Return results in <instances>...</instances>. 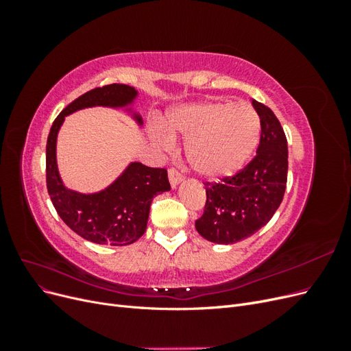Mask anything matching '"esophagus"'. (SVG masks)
<instances>
[{"label":"esophagus","mask_w":351,"mask_h":351,"mask_svg":"<svg viewBox=\"0 0 351 351\" xmlns=\"http://www.w3.org/2000/svg\"><path fill=\"white\" fill-rule=\"evenodd\" d=\"M168 178H169V183H171L173 189H176L180 183L183 182L182 174H180L176 168H169L168 169Z\"/></svg>","instance_id":"1"}]
</instances>
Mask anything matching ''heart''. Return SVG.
<instances>
[{"label":"heart","mask_w":351,"mask_h":351,"mask_svg":"<svg viewBox=\"0 0 351 351\" xmlns=\"http://www.w3.org/2000/svg\"><path fill=\"white\" fill-rule=\"evenodd\" d=\"M167 129L156 130V139L171 145L173 136L186 142L187 161L210 182L237 174L256 151L261 120L249 104L205 101L184 105L168 114Z\"/></svg>","instance_id":"obj_1"}]
</instances>
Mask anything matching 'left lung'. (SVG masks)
<instances>
[{
    "instance_id": "left-lung-1",
    "label": "left lung",
    "mask_w": 351,
    "mask_h": 351,
    "mask_svg": "<svg viewBox=\"0 0 351 351\" xmlns=\"http://www.w3.org/2000/svg\"><path fill=\"white\" fill-rule=\"evenodd\" d=\"M261 120L256 156L243 169L219 183H204L206 204L196 230L208 241L232 244L253 236L268 224L281 205L289 171V147L275 114L252 101Z\"/></svg>"
}]
</instances>
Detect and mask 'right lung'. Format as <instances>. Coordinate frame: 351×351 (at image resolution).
Instances as JSON below:
<instances>
[{"mask_svg":"<svg viewBox=\"0 0 351 351\" xmlns=\"http://www.w3.org/2000/svg\"><path fill=\"white\" fill-rule=\"evenodd\" d=\"M137 90L129 84L112 83L95 88L74 99L52 123L47 142V187L60 218L84 240L104 246H127L146 231L151 204L156 195L168 192L165 168L130 162L121 176L97 193H79L64 186L57 165V136L67 115L83 108H125L142 125V117L130 105Z\"/></svg>","mask_w":351,"mask_h":351,"instance_id":"1","label":"right lung"}]
</instances>
